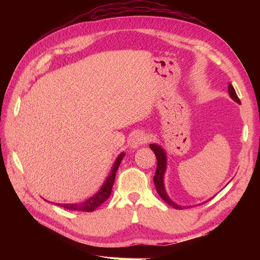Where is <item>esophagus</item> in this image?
I'll return each instance as SVG.
<instances>
[{"mask_svg": "<svg viewBox=\"0 0 260 260\" xmlns=\"http://www.w3.org/2000/svg\"><path fill=\"white\" fill-rule=\"evenodd\" d=\"M147 142H148V136L145 135V133H143V132H138L131 138L130 146L135 148V147H139L141 145H143Z\"/></svg>", "mask_w": 260, "mask_h": 260, "instance_id": "obj_1", "label": "esophagus"}]
</instances>
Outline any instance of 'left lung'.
I'll use <instances>...</instances> for the list:
<instances>
[{
  "label": "left lung",
  "instance_id": "1",
  "mask_svg": "<svg viewBox=\"0 0 260 260\" xmlns=\"http://www.w3.org/2000/svg\"><path fill=\"white\" fill-rule=\"evenodd\" d=\"M228 90H229V94L230 96L235 101L238 102V103H241L240 99L237 95V92H235L233 85L230 83L229 86H228ZM151 147L152 151L155 153L156 155V159H157V167H156V172H155V176H154V184L156 186V191L157 193L159 194L160 198L166 202L168 205H170L171 207H175L176 209H183L182 206H179L177 204H175L172 202L169 196L166 193V190H165V186H164V174H165V170H166V154H165L164 149L156 145V144H151L149 145Z\"/></svg>",
  "mask_w": 260,
  "mask_h": 260
}]
</instances>
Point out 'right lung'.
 <instances>
[{"mask_svg": "<svg viewBox=\"0 0 260 260\" xmlns=\"http://www.w3.org/2000/svg\"><path fill=\"white\" fill-rule=\"evenodd\" d=\"M123 155L124 154L122 153L118 156V158L115 161V165H114L111 175L108 176L104 185L101 187V190L95 195H94L93 198L89 199L88 201H85L83 203H80V204H57V205L64 207L66 209H69V210H80V211H86V212H90V211H93L94 209H96L101 205V204H103L109 198V195H111V193H112V187H113L114 181L116 178V172L121 162Z\"/></svg>", "mask_w": 260, "mask_h": 260, "instance_id": "1", "label": "right lung"}]
</instances>
